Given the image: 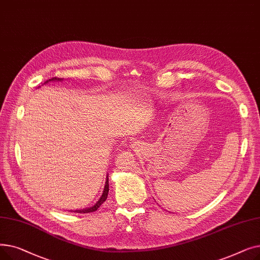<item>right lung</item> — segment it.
Wrapping results in <instances>:
<instances>
[{
	"label": "right lung",
	"mask_w": 260,
	"mask_h": 260,
	"mask_svg": "<svg viewBox=\"0 0 260 260\" xmlns=\"http://www.w3.org/2000/svg\"><path fill=\"white\" fill-rule=\"evenodd\" d=\"M63 79H60V78H51V79H49V80H47L46 82H44V84H46V83H48V82H50V81H54V82H58V81H62ZM43 85V84H42ZM40 87V86H39ZM108 189H109V186H108V175L106 176V181H105V185H104V189H103V193H102V195H101V197L99 198V200L95 202L93 206H91V207H89V208H86V209H81V210H71V212H74V213H80V214H86V213H91V212H94V211H97L99 208H100V206L101 204L106 200V198H107V195H108Z\"/></svg>",
	"instance_id": "add662e5"
}]
</instances>
